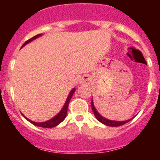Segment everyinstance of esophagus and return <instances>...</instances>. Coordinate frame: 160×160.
Here are the masks:
<instances>
[{"label": "esophagus", "mask_w": 160, "mask_h": 160, "mask_svg": "<svg viewBox=\"0 0 160 160\" xmlns=\"http://www.w3.org/2000/svg\"><path fill=\"white\" fill-rule=\"evenodd\" d=\"M89 82V78L87 76H84V77L82 78V83H87Z\"/></svg>", "instance_id": "obj_1"}]
</instances>
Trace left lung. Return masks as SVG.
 Listing matches in <instances>:
<instances>
[{
    "label": "left lung",
    "instance_id": "1",
    "mask_svg": "<svg viewBox=\"0 0 160 160\" xmlns=\"http://www.w3.org/2000/svg\"><path fill=\"white\" fill-rule=\"evenodd\" d=\"M91 107H92L93 112H94L96 118H97L100 122L105 124V125L107 126H110V127H119V126L124 125V124L127 123V122H128L129 121H131V119H129V120H127V121H122V122H119V121H112V120L107 119V118H103L102 116H101V115L98 113V111H96V109L94 108L93 101H91Z\"/></svg>",
    "mask_w": 160,
    "mask_h": 160
}]
</instances>
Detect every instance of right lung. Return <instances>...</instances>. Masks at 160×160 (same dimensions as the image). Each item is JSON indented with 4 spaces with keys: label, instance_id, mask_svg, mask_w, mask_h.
I'll return each mask as SVG.
<instances>
[{
    "label": "right lung",
    "instance_id": "right-lung-1",
    "mask_svg": "<svg viewBox=\"0 0 160 160\" xmlns=\"http://www.w3.org/2000/svg\"><path fill=\"white\" fill-rule=\"evenodd\" d=\"M40 36H41V34H38V35H36V36L33 37V38L29 39V40L26 41V42L23 44V46H22V47H23L25 45H26L27 43L30 42L31 41L34 40V39H36L37 38H38V37H40ZM74 91H75V89L73 88V90L70 91L69 96H68L66 103H65V105H64V107H63V108L62 109V111H61L60 112H59L58 114L56 115V116H54L53 118H51V119H49V120H48V121H46V122H32V121H31V120L28 119V118H26V119H27L29 122H30L31 123H32L33 125H35V126H38V127H41V128H54V127H56L57 125H58L60 122H62L63 120L65 119V118H66V114H67L68 106H69V103H70V99H71V98H72V96H73Z\"/></svg>",
    "mask_w": 160,
    "mask_h": 160
}]
</instances>
